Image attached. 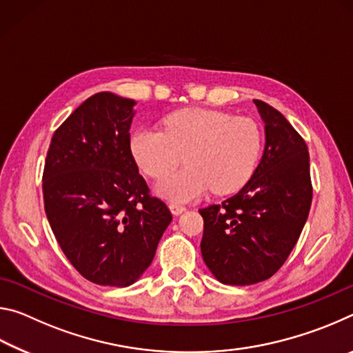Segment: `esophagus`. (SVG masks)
<instances>
[{
    "label": "esophagus",
    "instance_id": "1",
    "mask_svg": "<svg viewBox=\"0 0 353 353\" xmlns=\"http://www.w3.org/2000/svg\"><path fill=\"white\" fill-rule=\"evenodd\" d=\"M170 210L172 214H181L185 210H187V207L182 205V204H177V202H171L170 204Z\"/></svg>",
    "mask_w": 353,
    "mask_h": 353
}]
</instances>
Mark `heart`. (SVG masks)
Returning <instances> with one entry per match:
<instances>
[{
  "mask_svg": "<svg viewBox=\"0 0 353 353\" xmlns=\"http://www.w3.org/2000/svg\"><path fill=\"white\" fill-rule=\"evenodd\" d=\"M130 152L149 176H160L185 157V169L163 175L155 193L165 199L188 202L208 190L218 194L246 183L259 165L263 132L248 117L212 109H183L165 119V129L139 128L130 135Z\"/></svg>",
  "mask_w": 353,
  "mask_h": 353,
  "instance_id": "b5f03b06",
  "label": "heart"
}]
</instances>
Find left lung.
Segmentation results:
<instances>
[{"label":"left lung","mask_w":353,"mask_h":353,"mask_svg":"<svg viewBox=\"0 0 353 353\" xmlns=\"http://www.w3.org/2000/svg\"><path fill=\"white\" fill-rule=\"evenodd\" d=\"M265 149L244 187L219 205L201 208V252L224 285H254L276 274L301 236L312 207L310 155L282 113L254 99Z\"/></svg>","instance_id":"8db88e82"}]
</instances>
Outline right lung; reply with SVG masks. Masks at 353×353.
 I'll use <instances>...</instances> for the list:
<instances>
[{
    "instance_id": "1",
    "label": "right lung",
    "mask_w": 353,
    "mask_h": 353,
    "mask_svg": "<svg viewBox=\"0 0 353 353\" xmlns=\"http://www.w3.org/2000/svg\"><path fill=\"white\" fill-rule=\"evenodd\" d=\"M135 101L93 94L52 135L43 171L59 246L93 283L129 286L152 263L171 212L149 196L130 152Z\"/></svg>"
}]
</instances>
